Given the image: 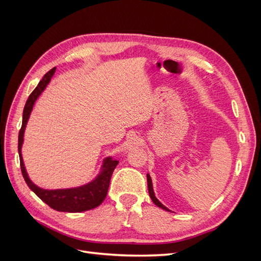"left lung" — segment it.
<instances>
[{"mask_svg":"<svg viewBox=\"0 0 261 261\" xmlns=\"http://www.w3.org/2000/svg\"><path fill=\"white\" fill-rule=\"evenodd\" d=\"M147 181H148V192H149V196H150V198L152 199V201L156 204L158 207H160V208H162V209H164V210H167V211H170L167 207L165 206H163V204L158 200L156 198H155V196H154V193H153V188H152V181H151V177H150V175L149 174H147Z\"/></svg>","mask_w":261,"mask_h":261,"instance_id":"1","label":"left lung"}]
</instances>
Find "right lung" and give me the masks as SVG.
<instances>
[{
    "label": "right lung",
    "instance_id": "right-lung-1",
    "mask_svg": "<svg viewBox=\"0 0 261 261\" xmlns=\"http://www.w3.org/2000/svg\"><path fill=\"white\" fill-rule=\"evenodd\" d=\"M55 68L57 67H53L52 69H50L49 72L42 77V80L39 82L35 90L30 93L28 100L26 101L25 108H23L22 124L18 134V153L20 160V170L28 187L39 197V198L52 209L62 212L87 211L100 206L102 201L105 200L108 194L110 179H111L112 173L116 168V165L118 164L117 160H112V158H107L103 161V165H102L100 174L96 177V179H93L87 185L76 188L51 189V191H48V189L38 187L30 180L26 172L25 165H23L21 156L23 132H25V127L27 125L29 115L31 113V110H33V107L38 97L40 96L41 92L44 90L46 85L50 83L51 78L55 72Z\"/></svg>",
    "mask_w": 261,
    "mask_h": 261
}]
</instances>
